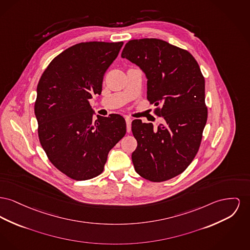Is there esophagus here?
Here are the masks:
<instances>
[{
	"label": "esophagus",
	"instance_id": "1",
	"mask_svg": "<svg viewBox=\"0 0 250 250\" xmlns=\"http://www.w3.org/2000/svg\"><path fill=\"white\" fill-rule=\"evenodd\" d=\"M125 122H126V130L129 133L131 131V122L132 120L129 117H125Z\"/></svg>",
	"mask_w": 250,
	"mask_h": 250
}]
</instances>
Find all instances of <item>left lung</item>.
I'll list each match as a JSON object with an SVG mask.
<instances>
[{"label": "left lung", "mask_w": 250, "mask_h": 250, "mask_svg": "<svg viewBox=\"0 0 250 250\" xmlns=\"http://www.w3.org/2000/svg\"><path fill=\"white\" fill-rule=\"evenodd\" d=\"M121 57L146 74L147 99L164 119L157 128L132 122L138 146L132 153L135 171L153 182L181 174L194 159L208 118L205 79L191 54L158 39L129 41Z\"/></svg>", "instance_id": "1"}]
</instances>
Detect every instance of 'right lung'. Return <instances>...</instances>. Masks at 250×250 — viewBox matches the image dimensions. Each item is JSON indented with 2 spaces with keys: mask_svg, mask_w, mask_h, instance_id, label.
Masks as SVG:
<instances>
[{
  "mask_svg": "<svg viewBox=\"0 0 250 250\" xmlns=\"http://www.w3.org/2000/svg\"><path fill=\"white\" fill-rule=\"evenodd\" d=\"M123 44L74 45L51 61L39 81L35 115L41 145L53 165L75 180L99 176L108 152L126 132L119 114L94 121L88 102L101 94L104 74Z\"/></svg>",
  "mask_w": 250,
  "mask_h": 250,
  "instance_id": "1",
  "label": "right lung"
}]
</instances>
